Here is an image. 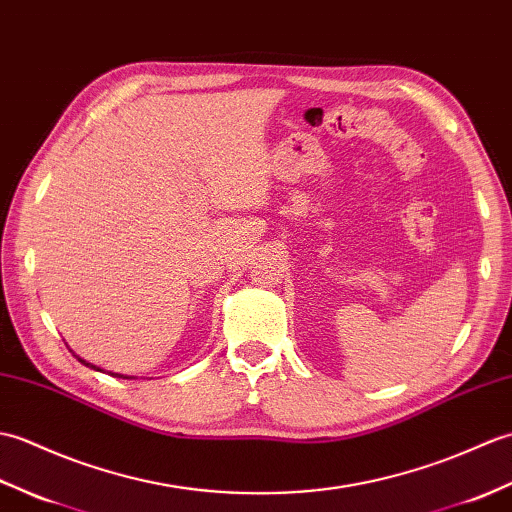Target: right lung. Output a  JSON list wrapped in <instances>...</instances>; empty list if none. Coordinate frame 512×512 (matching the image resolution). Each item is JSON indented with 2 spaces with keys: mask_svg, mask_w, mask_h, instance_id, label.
I'll return each mask as SVG.
<instances>
[{
  "mask_svg": "<svg viewBox=\"0 0 512 512\" xmlns=\"http://www.w3.org/2000/svg\"><path fill=\"white\" fill-rule=\"evenodd\" d=\"M74 357H76L78 361H81V363H85V366H87V368H94V370H100V368H96V366H94V363H89V361L81 359V357H78V355H74ZM100 372H102V370H100ZM109 374H111V377H118V379H133V377H124V374H116V372H109Z\"/></svg>",
  "mask_w": 512,
  "mask_h": 512,
  "instance_id": "obj_1",
  "label": "right lung"
}]
</instances>
